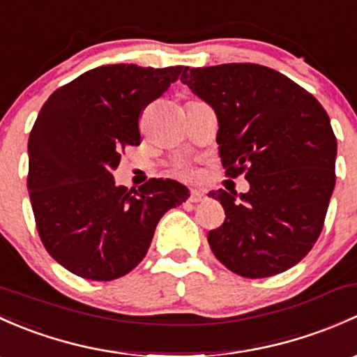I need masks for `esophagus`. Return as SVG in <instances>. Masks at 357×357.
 <instances>
[{
  "mask_svg": "<svg viewBox=\"0 0 357 357\" xmlns=\"http://www.w3.org/2000/svg\"><path fill=\"white\" fill-rule=\"evenodd\" d=\"M188 200L191 202V204H200V202H204L205 200V195L202 193V191H198V190H193L190 193V198Z\"/></svg>",
  "mask_w": 357,
  "mask_h": 357,
  "instance_id": "esophagus-1",
  "label": "esophagus"
}]
</instances>
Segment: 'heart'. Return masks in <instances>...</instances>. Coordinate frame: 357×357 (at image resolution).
<instances>
[{"label": "heart", "instance_id": "1", "mask_svg": "<svg viewBox=\"0 0 357 357\" xmlns=\"http://www.w3.org/2000/svg\"><path fill=\"white\" fill-rule=\"evenodd\" d=\"M179 174H181V176H190L191 171H190L188 167H181V169H179Z\"/></svg>", "mask_w": 357, "mask_h": 357}]
</instances>
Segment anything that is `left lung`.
<instances>
[{
	"mask_svg": "<svg viewBox=\"0 0 357 357\" xmlns=\"http://www.w3.org/2000/svg\"><path fill=\"white\" fill-rule=\"evenodd\" d=\"M181 82L219 118L226 174L248 193L219 190L226 220L208 232L217 260L241 277L264 279L294 267L317 243L335 186L337 140L321 104L286 75L227 63L186 68Z\"/></svg>",
	"mask_w": 357,
	"mask_h": 357,
	"instance_id": "8db88e82",
	"label": "left lung"
}]
</instances>
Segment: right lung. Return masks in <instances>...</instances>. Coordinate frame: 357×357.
Returning a JSON list of instances; mask_svg holds the SVG:
<instances>
[{
  "label": "right lung",
  "mask_w": 357,
  "mask_h": 357,
  "mask_svg": "<svg viewBox=\"0 0 357 357\" xmlns=\"http://www.w3.org/2000/svg\"><path fill=\"white\" fill-rule=\"evenodd\" d=\"M185 70L99 66L44 102L29 137V197L44 248L75 275H126L147 255L160 217L188 200L172 179L128 190L112 178L121 150L140 145L142 111Z\"/></svg>",
  "instance_id": "add662e5"
}]
</instances>
